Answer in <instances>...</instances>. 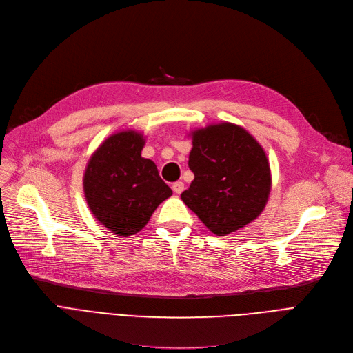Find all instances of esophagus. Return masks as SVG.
Returning a JSON list of instances; mask_svg holds the SVG:
<instances>
[{
	"instance_id": "34e87169",
	"label": "esophagus",
	"mask_w": 353,
	"mask_h": 353,
	"mask_svg": "<svg viewBox=\"0 0 353 353\" xmlns=\"http://www.w3.org/2000/svg\"><path fill=\"white\" fill-rule=\"evenodd\" d=\"M183 190H184V184H183V181H176V183L173 184V192H174L176 194H180Z\"/></svg>"
}]
</instances>
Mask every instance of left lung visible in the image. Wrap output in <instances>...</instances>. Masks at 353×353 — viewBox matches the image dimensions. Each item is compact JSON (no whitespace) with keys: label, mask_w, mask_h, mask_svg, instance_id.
Returning <instances> with one entry per match:
<instances>
[{"label":"left lung","mask_w":353,"mask_h":353,"mask_svg":"<svg viewBox=\"0 0 353 353\" xmlns=\"http://www.w3.org/2000/svg\"><path fill=\"white\" fill-rule=\"evenodd\" d=\"M194 173L181 200L217 236L245 228L266 206L272 174L263 147L243 127L210 124L190 133Z\"/></svg>","instance_id":"8db88e82"}]
</instances>
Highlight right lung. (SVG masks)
<instances>
[{
    "label": "right lung",
    "mask_w": 353,
    "mask_h": 353,
    "mask_svg": "<svg viewBox=\"0 0 353 353\" xmlns=\"http://www.w3.org/2000/svg\"><path fill=\"white\" fill-rule=\"evenodd\" d=\"M144 143L136 130L111 134L91 154L83 177L88 209L121 237L139 233L160 203L173 194L156 164L141 157Z\"/></svg>",
    "instance_id": "right-lung-1"
}]
</instances>
